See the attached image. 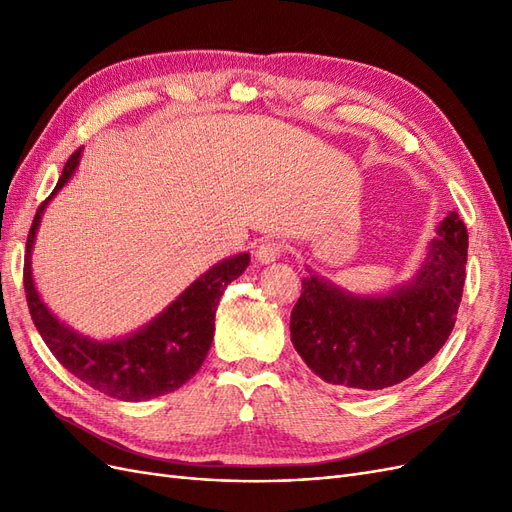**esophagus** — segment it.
<instances>
[{"mask_svg": "<svg viewBox=\"0 0 512 512\" xmlns=\"http://www.w3.org/2000/svg\"><path fill=\"white\" fill-rule=\"evenodd\" d=\"M286 252V245L282 241H275V239H265L258 247H256V260L262 262V265H267V262H273L280 258Z\"/></svg>", "mask_w": 512, "mask_h": 512, "instance_id": "esophagus-1", "label": "esophagus"}]
</instances>
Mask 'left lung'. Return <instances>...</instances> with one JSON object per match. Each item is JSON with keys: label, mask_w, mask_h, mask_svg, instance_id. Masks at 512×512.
<instances>
[{"label": "left lung", "mask_w": 512, "mask_h": 512, "mask_svg": "<svg viewBox=\"0 0 512 512\" xmlns=\"http://www.w3.org/2000/svg\"><path fill=\"white\" fill-rule=\"evenodd\" d=\"M468 230L451 211L408 286L384 297H354L318 275L303 280L290 339L324 382L378 391L427 365L455 327L466 282Z\"/></svg>", "instance_id": "left-lung-1"}]
</instances>
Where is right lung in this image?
<instances>
[{
  "label": "right lung",
  "instance_id": "add662e5",
  "mask_svg": "<svg viewBox=\"0 0 512 512\" xmlns=\"http://www.w3.org/2000/svg\"><path fill=\"white\" fill-rule=\"evenodd\" d=\"M81 151L68 158L51 196L38 207L27 235V254L23 267L25 297L29 314L42 335L44 344L64 365L91 389L123 401H145L177 391L203 365L213 342L215 309L226 286L250 265V254L226 258L183 290L164 312L141 331L113 342H96L59 322L40 299L32 277V250L36 230L46 203L64 188L79 166Z\"/></svg>",
  "mask_w": 512,
  "mask_h": 512
}]
</instances>
